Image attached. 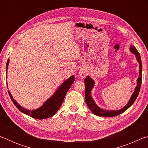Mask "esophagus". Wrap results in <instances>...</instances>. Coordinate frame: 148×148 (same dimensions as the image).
<instances>
[{
  "label": "esophagus",
  "mask_w": 148,
  "mask_h": 148,
  "mask_svg": "<svg viewBox=\"0 0 148 148\" xmlns=\"http://www.w3.org/2000/svg\"><path fill=\"white\" fill-rule=\"evenodd\" d=\"M79 75L80 77H85L87 76V74H86V72H85V71H79Z\"/></svg>",
  "instance_id": "esophagus-1"
}]
</instances>
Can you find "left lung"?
Listing matches in <instances>:
<instances>
[{
	"mask_svg": "<svg viewBox=\"0 0 148 148\" xmlns=\"http://www.w3.org/2000/svg\"><path fill=\"white\" fill-rule=\"evenodd\" d=\"M130 50L132 53L136 56V58L137 61L139 62V76L137 79V86L135 87L134 91L132 93V96L130 99L129 101L126 106H124L123 108L118 110H102L101 108H99L95 103L94 100L92 99L91 92V90L93 88L95 82L89 76H87L86 78L85 79L84 82L86 85V91H85V101H86V104L89 108L91 111L96 116L100 117H114L117 116L118 115L122 114L125 110H127L133 104L134 101H136L138 95L139 94L140 87H141L142 84V65L141 61V57H140V53L137 51L136 47L133 46H131L130 47Z\"/></svg>",
	"mask_w": 148,
	"mask_h": 148,
	"instance_id": "obj_1",
	"label": "left lung"
}]
</instances>
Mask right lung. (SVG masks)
<instances>
[{
  "instance_id": "obj_1",
  "label": "right lung",
  "mask_w": 148,
  "mask_h": 148,
  "mask_svg": "<svg viewBox=\"0 0 148 148\" xmlns=\"http://www.w3.org/2000/svg\"><path fill=\"white\" fill-rule=\"evenodd\" d=\"M8 63L9 59L8 60L6 63V76ZM74 81V76H72L70 77L69 79H67L66 81L64 82L63 84L57 89L56 92H55L53 95H52L49 99H47L40 108H39L36 110H29L24 108L19 105L18 103L15 101L14 99L12 97L10 91H8V94L10 95V99L12 102H13L14 104H15V106H16L21 112H23L25 114L28 115V116H30L35 119H46L54 116L55 114L58 111V110L59 109V108L61 107V104H62V102L64 101L65 95H66V92L69 91V89L71 88V87L72 84H73Z\"/></svg>"
}]
</instances>
